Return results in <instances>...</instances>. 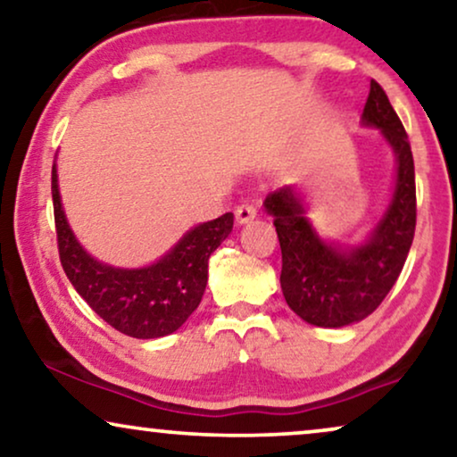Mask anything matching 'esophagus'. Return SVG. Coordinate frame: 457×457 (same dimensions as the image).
<instances>
[{"label": "esophagus", "instance_id": "esophagus-1", "mask_svg": "<svg viewBox=\"0 0 457 457\" xmlns=\"http://www.w3.org/2000/svg\"><path fill=\"white\" fill-rule=\"evenodd\" d=\"M235 216L239 224H247V222H252L255 216H258V210H255L252 204H241L239 208L235 210Z\"/></svg>", "mask_w": 457, "mask_h": 457}]
</instances>
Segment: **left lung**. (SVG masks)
<instances>
[{
    "instance_id": "left-lung-1",
    "label": "left lung",
    "mask_w": 457,
    "mask_h": 457,
    "mask_svg": "<svg viewBox=\"0 0 457 457\" xmlns=\"http://www.w3.org/2000/svg\"><path fill=\"white\" fill-rule=\"evenodd\" d=\"M361 124L380 130L395 154L391 199L364 239L337 243L318 235L302 195L289 185L264 199L283 253L285 302L302 320L322 328L349 327L370 316L395 285L414 241V158L403 124L377 80H370Z\"/></svg>"
}]
</instances>
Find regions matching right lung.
<instances>
[{"label":"right lung","mask_w":457,"mask_h":457,"mask_svg":"<svg viewBox=\"0 0 457 457\" xmlns=\"http://www.w3.org/2000/svg\"><path fill=\"white\" fill-rule=\"evenodd\" d=\"M52 197L62 268L99 318L135 339H160L183 327L204 297L210 255L233 230L230 212L187 230L154 264L116 268L93 258L74 237L62 208L55 164Z\"/></svg>","instance_id":"add662e5"}]
</instances>
